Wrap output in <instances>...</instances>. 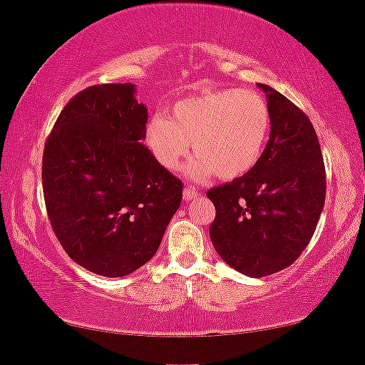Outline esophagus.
Masks as SVG:
<instances>
[{"label":"esophagus","instance_id":"esophagus-1","mask_svg":"<svg viewBox=\"0 0 365 365\" xmlns=\"http://www.w3.org/2000/svg\"><path fill=\"white\" fill-rule=\"evenodd\" d=\"M197 196H199V192L196 191V189H192V187H186L182 191L184 201H192V199H196Z\"/></svg>","mask_w":365,"mask_h":365}]
</instances>
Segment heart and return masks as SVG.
<instances>
[{"instance_id":"b5f03b06","label":"heart","mask_w":365,"mask_h":365,"mask_svg":"<svg viewBox=\"0 0 365 365\" xmlns=\"http://www.w3.org/2000/svg\"><path fill=\"white\" fill-rule=\"evenodd\" d=\"M271 109L251 89L226 88L179 99L168 116L154 114L144 128V143L159 166L174 171L194 156L184 173L201 182L217 174L232 181L251 173L261 161L271 134Z\"/></svg>"}]
</instances>
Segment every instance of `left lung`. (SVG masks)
Returning <instances> with one entry per match:
<instances>
[{
    "instance_id": "left-lung-1",
    "label": "left lung",
    "mask_w": 365,
    "mask_h": 365,
    "mask_svg": "<svg viewBox=\"0 0 365 365\" xmlns=\"http://www.w3.org/2000/svg\"><path fill=\"white\" fill-rule=\"evenodd\" d=\"M267 94L271 136L257 166L207 192L216 219L209 227L224 262L249 277L291 266L307 247L326 201V168L309 118L286 96Z\"/></svg>"
}]
</instances>
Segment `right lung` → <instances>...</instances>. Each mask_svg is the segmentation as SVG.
I'll use <instances>...</instances> for the list:
<instances>
[{"label": "right lung", "mask_w": 365, "mask_h": 365, "mask_svg": "<svg viewBox=\"0 0 365 365\" xmlns=\"http://www.w3.org/2000/svg\"><path fill=\"white\" fill-rule=\"evenodd\" d=\"M134 93L131 83L78 93L43 153L53 231L74 262L104 277L144 266L182 199V182L143 144L148 109Z\"/></svg>", "instance_id": "obj_1"}]
</instances>
